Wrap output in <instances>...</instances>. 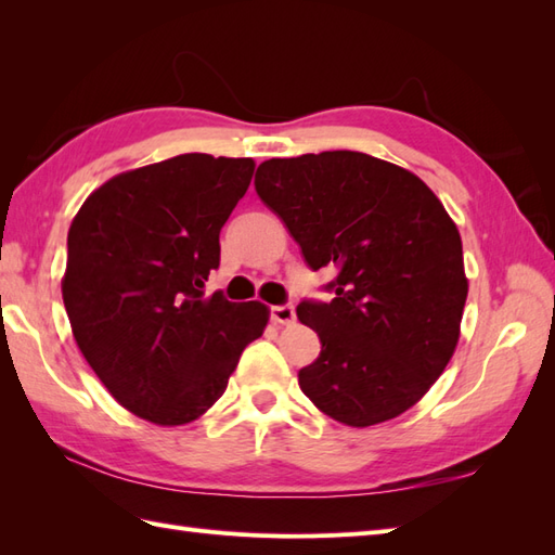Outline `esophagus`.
Returning <instances> with one entry per match:
<instances>
[{
	"mask_svg": "<svg viewBox=\"0 0 555 555\" xmlns=\"http://www.w3.org/2000/svg\"><path fill=\"white\" fill-rule=\"evenodd\" d=\"M269 314L276 324H293V322H296V308H293V305H271Z\"/></svg>",
	"mask_w": 555,
	"mask_h": 555,
	"instance_id": "esophagus-1",
	"label": "esophagus"
}]
</instances>
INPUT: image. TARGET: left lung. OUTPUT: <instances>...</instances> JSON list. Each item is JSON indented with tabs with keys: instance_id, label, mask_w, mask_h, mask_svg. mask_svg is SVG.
I'll use <instances>...</instances> for the list:
<instances>
[{
	"instance_id": "8db88e82",
	"label": "left lung",
	"mask_w": 555,
	"mask_h": 555,
	"mask_svg": "<svg viewBox=\"0 0 555 555\" xmlns=\"http://www.w3.org/2000/svg\"><path fill=\"white\" fill-rule=\"evenodd\" d=\"M259 199L286 223L312 271L334 267L332 302L298 320L322 352L298 372L302 393L348 427L412 408L453 358L467 300L453 219L415 173L334 150L257 167Z\"/></svg>"
}]
</instances>
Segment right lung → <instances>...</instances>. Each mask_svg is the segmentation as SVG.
I'll use <instances>...</instances> for the list:
<instances>
[{"label": "right lung", "mask_w": 555, "mask_h": 555, "mask_svg": "<svg viewBox=\"0 0 555 555\" xmlns=\"http://www.w3.org/2000/svg\"><path fill=\"white\" fill-rule=\"evenodd\" d=\"M255 162L191 152L114 176L68 229L62 296L82 358L133 415L162 427L197 420L227 391L262 302H229L205 281L219 231Z\"/></svg>", "instance_id": "add662e5"}]
</instances>
